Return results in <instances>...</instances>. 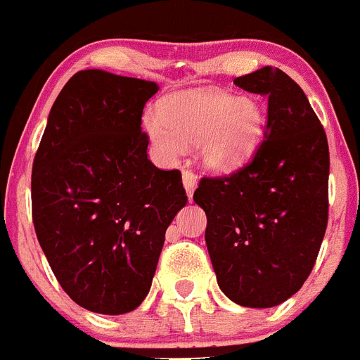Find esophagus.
<instances>
[{
	"label": "esophagus",
	"mask_w": 360,
	"mask_h": 360,
	"mask_svg": "<svg viewBox=\"0 0 360 360\" xmlns=\"http://www.w3.org/2000/svg\"><path fill=\"white\" fill-rule=\"evenodd\" d=\"M182 180H184V187H186L187 196H189V200H193V193H195L196 186H198V176H196V174L193 173V171L184 169Z\"/></svg>",
	"instance_id": "1"
}]
</instances>
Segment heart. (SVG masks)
I'll return each mask as SVG.
<instances>
[{"mask_svg":"<svg viewBox=\"0 0 360 360\" xmlns=\"http://www.w3.org/2000/svg\"><path fill=\"white\" fill-rule=\"evenodd\" d=\"M265 115L252 101L216 91H180L146 117L149 141L164 160L176 162L200 146L205 167L229 173L250 160L263 139Z\"/></svg>","mask_w":360,"mask_h":360,"instance_id":"heart-1","label":"heart"}]
</instances>
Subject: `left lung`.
I'll return each mask as SVG.
<instances>
[{
  "label": "left lung",
  "mask_w": 360,
  "mask_h": 360,
  "mask_svg": "<svg viewBox=\"0 0 360 360\" xmlns=\"http://www.w3.org/2000/svg\"><path fill=\"white\" fill-rule=\"evenodd\" d=\"M234 84L269 97L265 141L236 173L202 178L195 200L207 214L205 243L216 281L247 308H272L310 276L328 224L326 133L304 91L263 66Z\"/></svg>",
  "instance_id": "left-lung-1"
}]
</instances>
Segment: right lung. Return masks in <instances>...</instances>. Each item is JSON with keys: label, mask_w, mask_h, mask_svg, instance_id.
Here are the masks:
<instances>
[{"label": "right lung", "mask_w": 360, "mask_h": 360, "mask_svg": "<svg viewBox=\"0 0 360 360\" xmlns=\"http://www.w3.org/2000/svg\"><path fill=\"white\" fill-rule=\"evenodd\" d=\"M153 81L81 70L57 95L32 167V216L63 290L120 316L151 288L165 231L186 207L182 173L149 160Z\"/></svg>", "instance_id": "obj_1"}]
</instances>
